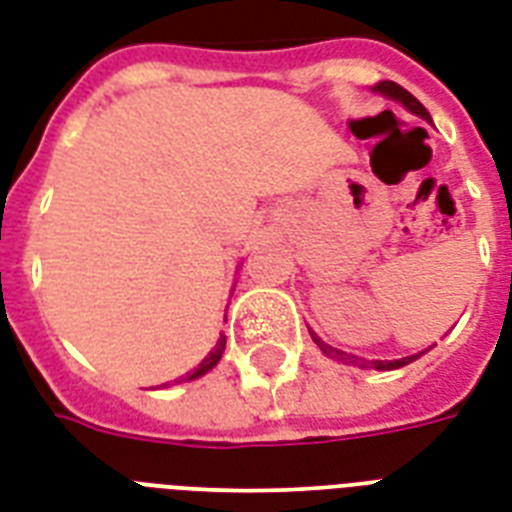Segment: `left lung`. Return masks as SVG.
Returning <instances> with one entry per match:
<instances>
[{"label": "left lung", "mask_w": 512, "mask_h": 512, "mask_svg": "<svg viewBox=\"0 0 512 512\" xmlns=\"http://www.w3.org/2000/svg\"><path fill=\"white\" fill-rule=\"evenodd\" d=\"M374 90H379V93H384L387 98H395V101H400V104L406 106L408 112H414L419 114V117H425V120H430V114H427V109L422 104H419L417 98L414 95L408 93L406 87H400L395 85V82H379V85L374 87ZM312 339H315V344H318L320 350L326 352L328 358H336V360H342V363H358V360L352 358V355H344V352L334 350V347H328L320 336L312 334ZM419 355H411V358H400V360H371V366L379 368V371H390V368H400V366H406V363H411V360H417Z\"/></svg>", "instance_id": "left-lung-1"}]
</instances>
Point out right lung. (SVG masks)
<instances>
[{"label":"right lung","instance_id":"1","mask_svg":"<svg viewBox=\"0 0 512 512\" xmlns=\"http://www.w3.org/2000/svg\"><path fill=\"white\" fill-rule=\"evenodd\" d=\"M224 347H227V339H224V336H221V339H219V344H216V347H213V352H211V355H208V358L202 360L200 366L194 368L192 374H186V379H197V376L208 374V371H211V368L216 366V363H219V360H221V352H224Z\"/></svg>","mask_w":512,"mask_h":512}]
</instances>
